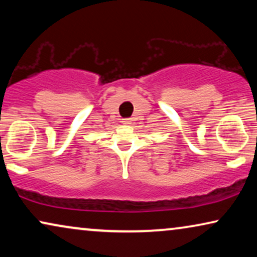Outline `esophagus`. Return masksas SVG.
I'll list each match as a JSON object with an SVG mask.
<instances>
[{"label":"esophagus","mask_w":257,"mask_h":257,"mask_svg":"<svg viewBox=\"0 0 257 257\" xmlns=\"http://www.w3.org/2000/svg\"><path fill=\"white\" fill-rule=\"evenodd\" d=\"M132 122V120L131 119H122V124H125V125H130Z\"/></svg>","instance_id":"34e87169"}]
</instances>
